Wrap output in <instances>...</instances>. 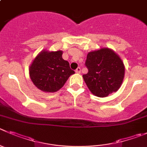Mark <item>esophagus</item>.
Instances as JSON below:
<instances>
[{
	"label": "esophagus",
	"instance_id": "obj_1",
	"mask_svg": "<svg viewBox=\"0 0 147 147\" xmlns=\"http://www.w3.org/2000/svg\"><path fill=\"white\" fill-rule=\"evenodd\" d=\"M76 73H77V74H80L81 73V68L79 67H78L76 69Z\"/></svg>",
	"mask_w": 147,
	"mask_h": 147
}]
</instances>
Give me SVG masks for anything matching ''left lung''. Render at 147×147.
I'll return each mask as SVG.
<instances>
[{"mask_svg":"<svg viewBox=\"0 0 147 147\" xmlns=\"http://www.w3.org/2000/svg\"><path fill=\"white\" fill-rule=\"evenodd\" d=\"M85 66L88 72L83 75V79L93 95L103 98L117 91L123 81L125 67L112 50L102 48L89 52Z\"/></svg>","mask_w":147,"mask_h":147,"instance_id":"obj_1","label":"left lung"}]
</instances>
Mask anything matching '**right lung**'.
I'll use <instances>...</instances> for the list:
<instances>
[{
  "instance_id": "1",
  "label": "right lung",
  "mask_w": 147,
  "mask_h": 147,
  "mask_svg": "<svg viewBox=\"0 0 147 147\" xmlns=\"http://www.w3.org/2000/svg\"><path fill=\"white\" fill-rule=\"evenodd\" d=\"M63 52L44 51L30 67V76L35 86L44 92H54L63 87L67 79L74 74L69 63L62 57Z\"/></svg>"
}]
</instances>
